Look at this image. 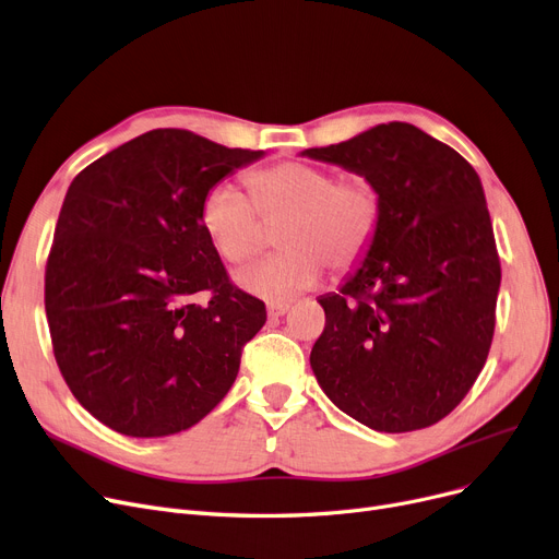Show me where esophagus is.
<instances>
[{
  "mask_svg": "<svg viewBox=\"0 0 559 559\" xmlns=\"http://www.w3.org/2000/svg\"><path fill=\"white\" fill-rule=\"evenodd\" d=\"M288 302H269V316L277 318V316H284L288 311Z\"/></svg>",
  "mask_w": 559,
  "mask_h": 559,
  "instance_id": "1",
  "label": "esophagus"
}]
</instances>
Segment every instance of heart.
I'll return each mask as SVG.
<instances>
[{"label": "heart", "mask_w": 559, "mask_h": 559, "mask_svg": "<svg viewBox=\"0 0 559 559\" xmlns=\"http://www.w3.org/2000/svg\"><path fill=\"white\" fill-rule=\"evenodd\" d=\"M248 189L231 181L209 186L200 225L229 263H246L280 227L282 252L238 273V284L263 298H286L318 284L325 265L353 271L373 248L382 225L378 186L364 175L341 177L321 166L282 162L248 175Z\"/></svg>", "instance_id": "heart-1"}]
</instances>
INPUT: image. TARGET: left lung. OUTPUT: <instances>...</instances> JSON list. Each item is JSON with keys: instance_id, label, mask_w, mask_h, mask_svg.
Segmentation results:
<instances>
[{"instance_id": "8db88e82", "label": "left lung", "mask_w": 559, "mask_h": 559, "mask_svg": "<svg viewBox=\"0 0 559 559\" xmlns=\"http://www.w3.org/2000/svg\"><path fill=\"white\" fill-rule=\"evenodd\" d=\"M302 154L368 177L382 198L373 248L338 294L318 298L313 376L370 430L430 428L464 401L493 338L500 259L480 177L409 122Z\"/></svg>"}]
</instances>
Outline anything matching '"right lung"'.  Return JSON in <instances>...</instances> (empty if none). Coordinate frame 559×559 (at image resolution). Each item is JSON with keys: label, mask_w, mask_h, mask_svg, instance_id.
Here are the masks:
<instances>
[{"label": "right lung", "mask_w": 559, "mask_h": 559, "mask_svg": "<svg viewBox=\"0 0 559 559\" xmlns=\"http://www.w3.org/2000/svg\"><path fill=\"white\" fill-rule=\"evenodd\" d=\"M261 154L152 129L72 179L47 257L45 311L66 384L106 428L168 437L231 389L265 305L231 284L200 202ZM195 293L210 302L195 306Z\"/></svg>", "instance_id": "1"}]
</instances>
